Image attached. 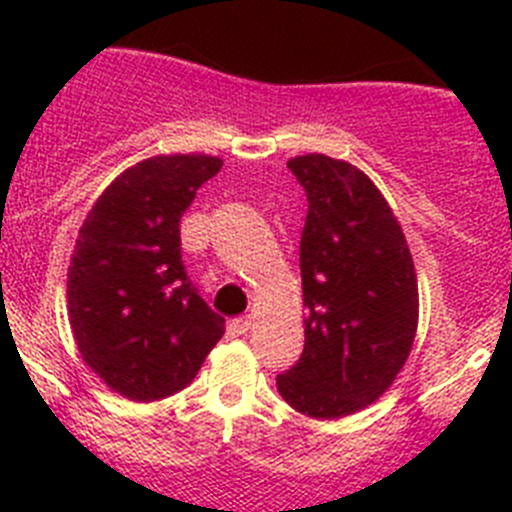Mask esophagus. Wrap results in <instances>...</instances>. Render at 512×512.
<instances>
[{"mask_svg":"<svg viewBox=\"0 0 512 512\" xmlns=\"http://www.w3.org/2000/svg\"><path fill=\"white\" fill-rule=\"evenodd\" d=\"M251 325H253V318H251V315H243V318L230 320L228 330H230V333H233V336H246L248 330H251Z\"/></svg>","mask_w":512,"mask_h":512,"instance_id":"1","label":"esophagus"}]
</instances>
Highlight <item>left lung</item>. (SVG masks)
Listing matches in <instances>:
<instances>
[{
  "label": "left lung",
  "mask_w": 512,
  "mask_h": 512,
  "mask_svg": "<svg viewBox=\"0 0 512 512\" xmlns=\"http://www.w3.org/2000/svg\"><path fill=\"white\" fill-rule=\"evenodd\" d=\"M300 241L305 351L277 390L302 415L361 413L395 384L418 333V277L395 212L359 166L305 153Z\"/></svg>",
  "instance_id": "obj_1"
}]
</instances>
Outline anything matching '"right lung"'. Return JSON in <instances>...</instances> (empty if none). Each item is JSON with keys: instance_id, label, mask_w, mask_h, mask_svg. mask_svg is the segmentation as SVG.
Here are the masks:
<instances>
[{"instance_id": "obj_1", "label": "right lung", "mask_w": 512, "mask_h": 512, "mask_svg": "<svg viewBox=\"0 0 512 512\" xmlns=\"http://www.w3.org/2000/svg\"><path fill=\"white\" fill-rule=\"evenodd\" d=\"M223 169L205 153H161L122 171L79 228L69 264V323L84 364L112 392L153 402L184 390L225 320L189 284L179 220Z\"/></svg>"}]
</instances>
